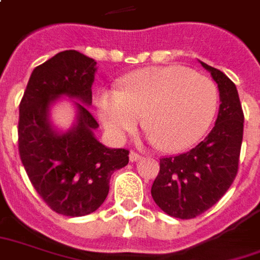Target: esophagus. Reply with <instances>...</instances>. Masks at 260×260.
I'll list each match as a JSON object with an SVG mask.
<instances>
[{"label": "esophagus", "instance_id": "esophagus-1", "mask_svg": "<svg viewBox=\"0 0 260 260\" xmlns=\"http://www.w3.org/2000/svg\"><path fill=\"white\" fill-rule=\"evenodd\" d=\"M128 159H130V161H138V160L142 159V156L138 155L137 152H130V155H128Z\"/></svg>", "mask_w": 260, "mask_h": 260}]
</instances>
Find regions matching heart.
Returning a JSON list of instances; mask_svg holds the SVG:
<instances>
[{
  "label": "heart",
  "instance_id": "b5f03b06",
  "mask_svg": "<svg viewBox=\"0 0 260 260\" xmlns=\"http://www.w3.org/2000/svg\"><path fill=\"white\" fill-rule=\"evenodd\" d=\"M101 122L120 141L141 122L152 140L170 152L196 144L206 134L218 108V87L210 78L181 66L142 68L122 79L120 91L95 97Z\"/></svg>",
  "mask_w": 260,
  "mask_h": 260
}]
</instances>
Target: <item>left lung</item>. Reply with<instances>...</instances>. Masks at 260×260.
Listing matches in <instances>:
<instances>
[{"mask_svg":"<svg viewBox=\"0 0 260 260\" xmlns=\"http://www.w3.org/2000/svg\"><path fill=\"white\" fill-rule=\"evenodd\" d=\"M219 90L215 126L186 153L160 159L151 193L160 210L179 219H192L211 208L233 183L243 142L244 115L236 85L216 68L203 63Z\"/></svg>","mask_w":260,"mask_h":260,"instance_id":"obj_1","label":"left lung"}]
</instances>
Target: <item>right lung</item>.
Instances as JSON below:
<instances>
[{"mask_svg":"<svg viewBox=\"0 0 260 260\" xmlns=\"http://www.w3.org/2000/svg\"><path fill=\"white\" fill-rule=\"evenodd\" d=\"M97 61L64 50L34 68L19 107V153L35 190L53 211L66 216L94 212L109 192V179L128 163V151L108 148L94 136L89 112ZM72 100L71 128H56L51 108Z\"/></svg>","mask_w":260,"mask_h":260,"instance_id":"add662e5","label":"right lung"}]
</instances>
